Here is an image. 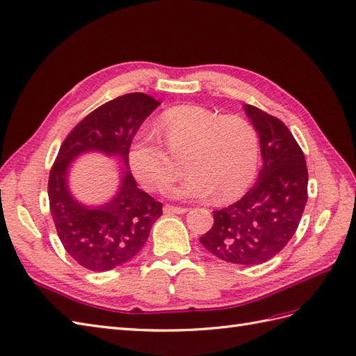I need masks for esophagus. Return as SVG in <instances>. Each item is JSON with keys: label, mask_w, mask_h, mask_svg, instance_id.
<instances>
[{"label": "esophagus", "mask_w": 356, "mask_h": 356, "mask_svg": "<svg viewBox=\"0 0 356 356\" xmlns=\"http://www.w3.org/2000/svg\"><path fill=\"white\" fill-rule=\"evenodd\" d=\"M163 212L168 213V215H181V213H186L188 209L177 207V206H165V207H163Z\"/></svg>", "instance_id": "1"}]
</instances>
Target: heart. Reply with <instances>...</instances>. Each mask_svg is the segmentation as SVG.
I'll return each mask as SVG.
<instances>
[{"mask_svg": "<svg viewBox=\"0 0 356 356\" xmlns=\"http://www.w3.org/2000/svg\"><path fill=\"white\" fill-rule=\"evenodd\" d=\"M162 144L150 134L132 141L127 162L135 179L147 189L175 180L184 162L189 175L171 186V197L229 202L254 180L259 163V135L242 115H220L198 105L168 109L159 118Z\"/></svg>", "mask_w": 356, "mask_h": 356, "instance_id": "b5f03b06", "label": "heart"}]
</instances>
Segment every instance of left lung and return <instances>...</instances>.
Wrapping results in <instances>:
<instances>
[{
	"label": "left lung",
	"instance_id": "8db88e82",
	"mask_svg": "<svg viewBox=\"0 0 356 356\" xmlns=\"http://www.w3.org/2000/svg\"><path fill=\"white\" fill-rule=\"evenodd\" d=\"M243 111L259 135L261 170L239 202L213 212V227L200 242L218 259L252 266L277 256L295 234L308 198V171L284 123L248 104Z\"/></svg>",
	"mask_w": 356,
	"mask_h": 356
}]
</instances>
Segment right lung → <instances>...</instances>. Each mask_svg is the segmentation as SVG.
Masks as SVG:
<instances>
[{"label": "right lung", "mask_w": 356, "mask_h": 356, "mask_svg": "<svg viewBox=\"0 0 356 356\" xmlns=\"http://www.w3.org/2000/svg\"><path fill=\"white\" fill-rule=\"evenodd\" d=\"M158 105L144 93L109 100L75 126L54 162L48 184L52 220L69 256L90 270L105 272L134 259L162 215V203L136 186L127 162L136 131ZM86 152L105 154L125 165L115 195L102 205H84L70 193V168Z\"/></svg>", "instance_id": "obj_1"}]
</instances>
